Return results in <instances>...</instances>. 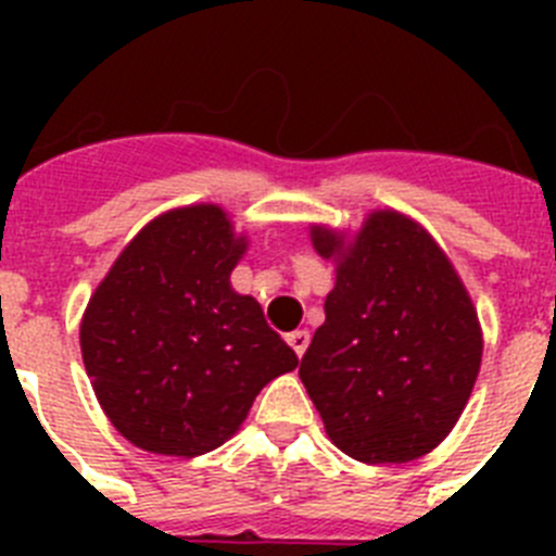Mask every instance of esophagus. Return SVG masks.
I'll use <instances>...</instances> for the list:
<instances>
[{
  "label": "esophagus",
  "instance_id": "esophagus-1",
  "mask_svg": "<svg viewBox=\"0 0 556 556\" xmlns=\"http://www.w3.org/2000/svg\"><path fill=\"white\" fill-rule=\"evenodd\" d=\"M308 331H292V333H287V342H289V348H292L294 353H298V356H303V353H306V348H308Z\"/></svg>",
  "mask_w": 556,
  "mask_h": 556
}]
</instances>
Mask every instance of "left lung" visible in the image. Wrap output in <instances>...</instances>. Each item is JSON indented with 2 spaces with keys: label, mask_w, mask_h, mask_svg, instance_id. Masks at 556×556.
<instances>
[{
  "label": "left lung",
  "mask_w": 556,
  "mask_h": 556,
  "mask_svg": "<svg viewBox=\"0 0 556 556\" xmlns=\"http://www.w3.org/2000/svg\"><path fill=\"white\" fill-rule=\"evenodd\" d=\"M337 264L326 323L301 358V381L331 443L367 465H401L443 443L473 392L481 326L434 236L378 208L348 233L312 225Z\"/></svg>",
  "instance_id": "8db88e82"
}]
</instances>
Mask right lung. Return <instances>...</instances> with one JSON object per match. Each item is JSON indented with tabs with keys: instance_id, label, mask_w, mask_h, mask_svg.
I'll return each instance as SVG.
<instances>
[{
	"instance_id": "right-lung-1",
	"label": "right lung",
	"mask_w": 556,
	"mask_h": 556,
	"mask_svg": "<svg viewBox=\"0 0 556 556\" xmlns=\"http://www.w3.org/2000/svg\"><path fill=\"white\" fill-rule=\"evenodd\" d=\"M248 250L228 211L172 208L132 236L94 289L80 351L102 412L136 448L208 454L298 356L255 298L230 287Z\"/></svg>"
}]
</instances>
